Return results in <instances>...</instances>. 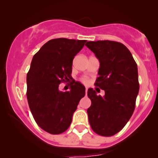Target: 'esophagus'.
<instances>
[{
  "label": "esophagus",
  "instance_id": "34e87169",
  "mask_svg": "<svg viewBox=\"0 0 158 158\" xmlns=\"http://www.w3.org/2000/svg\"><path fill=\"white\" fill-rule=\"evenodd\" d=\"M87 92H88V89H87V88H85V94L87 95Z\"/></svg>",
  "mask_w": 158,
  "mask_h": 158
}]
</instances>
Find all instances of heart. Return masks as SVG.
I'll use <instances>...</instances> for the list:
<instances>
[{
	"label": "heart",
	"instance_id": "obj_1",
	"mask_svg": "<svg viewBox=\"0 0 158 158\" xmlns=\"http://www.w3.org/2000/svg\"><path fill=\"white\" fill-rule=\"evenodd\" d=\"M81 81H82V82H83L84 84L89 83V79H87L86 77H84V78H82V79H81Z\"/></svg>",
	"mask_w": 158,
	"mask_h": 158
}]
</instances>
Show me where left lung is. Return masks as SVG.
I'll use <instances>...</instances> for the list:
<instances>
[{
    "mask_svg": "<svg viewBox=\"0 0 158 158\" xmlns=\"http://www.w3.org/2000/svg\"><path fill=\"white\" fill-rule=\"evenodd\" d=\"M85 46L99 60L95 85L105 91L101 96L88 89L92 102L87 109L89 124L98 135L112 136L125 127L135 111L139 91L138 66L129 49L119 42L88 41Z\"/></svg>",
    "mask_w": 158,
    "mask_h": 158,
    "instance_id": "8db88e82",
    "label": "left lung"
}]
</instances>
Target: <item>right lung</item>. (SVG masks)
Returning a JSON list of instances; mask_svg holds the SVG:
<instances>
[{
	"label": "right lung",
	"mask_w": 158,
	"mask_h": 158,
	"mask_svg": "<svg viewBox=\"0 0 158 158\" xmlns=\"http://www.w3.org/2000/svg\"><path fill=\"white\" fill-rule=\"evenodd\" d=\"M86 40L52 39L33 56L27 75V98L35 122L52 135L66 131L72 122L85 89L72 80L70 91L62 92L59 85L73 79V60Z\"/></svg>",
	"instance_id": "1"
}]
</instances>
